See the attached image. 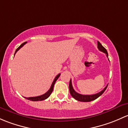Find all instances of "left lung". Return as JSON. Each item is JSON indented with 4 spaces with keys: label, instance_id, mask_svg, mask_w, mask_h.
Returning <instances> with one entry per match:
<instances>
[{
    "label": "left lung",
    "instance_id": "8db88e82",
    "mask_svg": "<svg viewBox=\"0 0 128 128\" xmlns=\"http://www.w3.org/2000/svg\"><path fill=\"white\" fill-rule=\"evenodd\" d=\"M97 47H98V50L101 52H104L106 54V56H108V52L106 51V50L105 49V48L102 46V44L99 42L98 41H97ZM109 60V59H108ZM108 85H106V86L105 87V88L102 90V91L99 92L98 93L96 94H92V95H82L76 92L74 90L73 86H72V80H70V84H69V89H70V94L72 95V97H73L74 98H75L77 100L80 101V102H90V101H92L96 100V98H98V97L101 96V95L103 94L105 90H106V88H107Z\"/></svg>",
    "mask_w": 128,
    "mask_h": 128
}]
</instances>
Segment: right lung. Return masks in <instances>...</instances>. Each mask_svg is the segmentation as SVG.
Returning <instances> with one entry per match:
<instances>
[{
    "mask_svg": "<svg viewBox=\"0 0 128 128\" xmlns=\"http://www.w3.org/2000/svg\"><path fill=\"white\" fill-rule=\"evenodd\" d=\"M26 42H25L23 43V44H22V45H20V46L19 47H18V48H16V51H15V54L16 53L17 51H18V50H20V48H22V47H23V46H24V45L26 44ZM60 76V74H58V75H56V76L53 82H52V85H51V87H50V89L48 90V91L47 92L45 93L44 94L41 95V96H37V97H24V98H26V99L30 100H31V101H41V100H44L46 99V98H47L48 97H49L50 96L51 93H52V91H53L54 84L55 83V82H56V81L58 80V78L59 76Z\"/></svg>",
    "mask_w": 128,
    "mask_h": 128,
    "instance_id": "obj_1",
    "label": "right lung"
}]
</instances>
